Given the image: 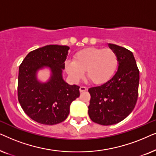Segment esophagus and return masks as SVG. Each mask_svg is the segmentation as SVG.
Instances as JSON below:
<instances>
[{"instance_id":"1","label":"esophagus","mask_w":156,"mask_h":156,"mask_svg":"<svg viewBox=\"0 0 156 156\" xmlns=\"http://www.w3.org/2000/svg\"><path fill=\"white\" fill-rule=\"evenodd\" d=\"M87 87H83V86L80 87V92H83V91H87Z\"/></svg>"}]
</instances>
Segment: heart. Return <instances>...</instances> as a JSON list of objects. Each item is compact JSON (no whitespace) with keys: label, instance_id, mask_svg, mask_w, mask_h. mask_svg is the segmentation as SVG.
Returning a JSON list of instances; mask_svg holds the SVG:
<instances>
[{"label":"heart","instance_id":"b5f03b06","mask_svg":"<svg viewBox=\"0 0 156 156\" xmlns=\"http://www.w3.org/2000/svg\"><path fill=\"white\" fill-rule=\"evenodd\" d=\"M118 58L110 48H89L76 52L73 61L65 62L68 75L77 82L84 75L94 84H104L113 76L116 69Z\"/></svg>","mask_w":156,"mask_h":156}]
</instances>
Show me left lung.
Segmentation results:
<instances>
[{
  "label": "left lung",
  "instance_id": "1",
  "mask_svg": "<svg viewBox=\"0 0 156 156\" xmlns=\"http://www.w3.org/2000/svg\"><path fill=\"white\" fill-rule=\"evenodd\" d=\"M108 45L117 55L118 70L108 82L88 90L89 116L103 126L116 124L131 114L137 102L139 84V70L132 52L114 44Z\"/></svg>",
  "mask_w": 156,
  "mask_h": 156
}]
</instances>
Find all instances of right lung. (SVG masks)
Instances as JSON below:
<instances>
[{"label":"right lung","mask_w":156,"mask_h":156,"mask_svg":"<svg viewBox=\"0 0 156 156\" xmlns=\"http://www.w3.org/2000/svg\"><path fill=\"white\" fill-rule=\"evenodd\" d=\"M69 48L50 44L29 52L19 67L18 98L25 114L37 123L54 125L69 114L70 104L80 97V87L62 79V69ZM48 66L52 74L46 83L38 82V69Z\"/></svg>","instance_id":"1"}]
</instances>
